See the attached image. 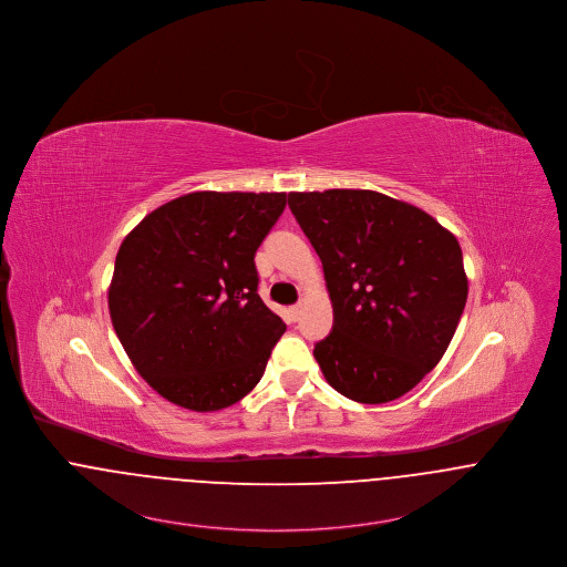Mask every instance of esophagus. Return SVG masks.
Segmentation results:
<instances>
[{
    "instance_id": "1",
    "label": "esophagus",
    "mask_w": 567,
    "mask_h": 567,
    "mask_svg": "<svg viewBox=\"0 0 567 567\" xmlns=\"http://www.w3.org/2000/svg\"><path fill=\"white\" fill-rule=\"evenodd\" d=\"M288 311H290V318H292V320H299V318H301V311H303V303H297V306H292Z\"/></svg>"
}]
</instances>
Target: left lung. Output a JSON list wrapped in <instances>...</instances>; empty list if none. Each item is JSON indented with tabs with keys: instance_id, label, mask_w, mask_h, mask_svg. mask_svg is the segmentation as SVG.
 Masks as SVG:
<instances>
[{
	"instance_id": "obj_1",
	"label": "left lung",
	"mask_w": 567,
	"mask_h": 567,
	"mask_svg": "<svg viewBox=\"0 0 567 567\" xmlns=\"http://www.w3.org/2000/svg\"><path fill=\"white\" fill-rule=\"evenodd\" d=\"M322 261L333 329L313 347L327 383L379 405L401 399L446 353L467 299L457 238L420 207L374 190L290 193Z\"/></svg>"
}]
</instances>
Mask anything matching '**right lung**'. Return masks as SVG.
Instances as JSON below:
<instances>
[{
	"mask_svg": "<svg viewBox=\"0 0 567 567\" xmlns=\"http://www.w3.org/2000/svg\"><path fill=\"white\" fill-rule=\"evenodd\" d=\"M284 207L286 193H190L121 243L112 327L166 401L216 412L258 385L286 324L259 299L254 258Z\"/></svg>",
	"mask_w": 567,
	"mask_h": 567,
	"instance_id": "obj_1",
	"label": "right lung"
}]
</instances>
